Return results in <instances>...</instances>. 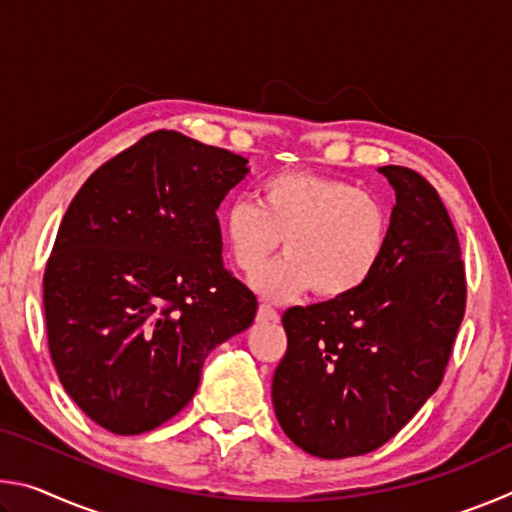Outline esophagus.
Returning a JSON list of instances; mask_svg holds the SVG:
<instances>
[{
	"label": "esophagus",
	"mask_w": 512,
	"mask_h": 512,
	"mask_svg": "<svg viewBox=\"0 0 512 512\" xmlns=\"http://www.w3.org/2000/svg\"><path fill=\"white\" fill-rule=\"evenodd\" d=\"M257 320L259 323H277V320H280V314H277L271 305H259Z\"/></svg>",
	"instance_id": "1"
}]
</instances>
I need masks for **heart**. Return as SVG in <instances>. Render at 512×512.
<instances>
[{
    "label": "heart",
    "instance_id": "heart-1",
    "mask_svg": "<svg viewBox=\"0 0 512 512\" xmlns=\"http://www.w3.org/2000/svg\"><path fill=\"white\" fill-rule=\"evenodd\" d=\"M223 235L241 273L255 275L282 246L287 257L255 277L268 300H289L311 289L341 300L366 287L391 239L384 201L348 180L309 171L277 173L259 187V205L232 203Z\"/></svg>",
    "mask_w": 512,
    "mask_h": 512
}]
</instances>
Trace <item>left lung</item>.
<instances>
[{"label":"left lung","mask_w":512,"mask_h":512,"mask_svg":"<svg viewBox=\"0 0 512 512\" xmlns=\"http://www.w3.org/2000/svg\"><path fill=\"white\" fill-rule=\"evenodd\" d=\"M395 189L391 239L366 287L284 311L273 375L282 431L307 454L348 458L388 443L436 393L465 314V266L427 178L381 167Z\"/></svg>","instance_id":"obj_1"}]
</instances>
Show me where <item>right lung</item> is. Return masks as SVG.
<instances>
[{
  "label": "right lung",
  "mask_w": 512,
  "mask_h": 512,
  "mask_svg": "<svg viewBox=\"0 0 512 512\" xmlns=\"http://www.w3.org/2000/svg\"><path fill=\"white\" fill-rule=\"evenodd\" d=\"M241 155L155 131L92 173L47 259V341L65 393L117 436L192 400L216 345L253 325L257 298L223 266L221 201Z\"/></svg>",
  "instance_id": "obj_1"
}]
</instances>
